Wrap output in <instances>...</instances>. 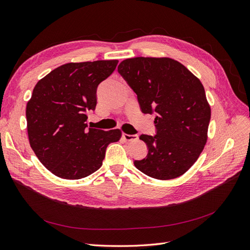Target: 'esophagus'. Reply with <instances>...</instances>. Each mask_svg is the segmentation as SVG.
I'll return each mask as SVG.
<instances>
[{
    "label": "esophagus",
    "instance_id": "esophagus-1",
    "mask_svg": "<svg viewBox=\"0 0 250 250\" xmlns=\"http://www.w3.org/2000/svg\"><path fill=\"white\" fill-rule=\"evenodd\" d=\"M123 139L125 141H134L138 139L137 134H127V133H123Z\"/></svg>",
    "mask_w": 250,
    "mask_h": 250
}]
</instances>
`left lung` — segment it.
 Listing matches in <instances>:
<instances>
[{"label": "left lung", "instance_id": "8db88e82", "mask_svg": "<svg viewBox=\"0 0 250 250\" xmlns=\"http://www.w3.org/2000/svg\"><path fill=\"white\" fill-rule=\"evenodd\" d=\"M118 71L137 93L142 111L157 113V134L140 137L148 153L134 161V166L158 180L181 177L195 163L207 142L211 109L204 86L170 58L126 59Z\"/></svg>", "mask_w": 250, "mask_h": 250}]
</instances>
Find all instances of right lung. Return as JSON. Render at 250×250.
Returning a JSON list of instances; mask_svg holds the SVG:
<instances>
[{"label": "right lung", "instance_id": "obj_1", "mask_svg": "<svg viewBox=\"0 0 250 250\" xmlns=\"http://www.w3.org/2000/svg\"><path fill=\"white\" fill-rule=\"evenodd\" d=\"M118 60L67 63L37 83L26 106L29 144L40 162L59 178L79 180L102 166L106 148L120 129L87 127L86 111L97 105L98 85Z\"/></svg>", "mask_w": 250, "mask_h": 250}]
</instances>
